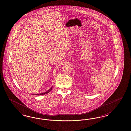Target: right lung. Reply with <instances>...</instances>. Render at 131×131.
Here are the masks:
<instances>
[{"label":"right lung","instance_id":"right-lung-1","mask_svg":"<svg viewBox=\"0 0 131 131\" xmlns=\"http://www.w3.org/2000/svg\"><path fill=\"white\" fill-rule=\"evenodd\" d=\"M52 86L50 88V89H49L48 91H47L46 92H45L44 93H41V94H36V95H45V94H48V93L51 90H52Z\"/></svg>","mask_w":131,"mask_h":131}]
</instances>
